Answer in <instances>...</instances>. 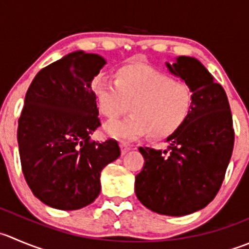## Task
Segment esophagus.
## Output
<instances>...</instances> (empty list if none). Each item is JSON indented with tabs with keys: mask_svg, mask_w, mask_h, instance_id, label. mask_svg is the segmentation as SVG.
<instances>
[{
	"mask_svg": "<svg viewBox=\"0 0 249 249\" xmlns=\"http://www.w3.org/2000/svg\"><path fill=\"white\" fill-rule=\"evenodd\" d=\"M120 149H122V154H125L131 149V146L126 142H120Z\"/></svg>",
	"mask_w": 249,
	"mask_h": 249,
	"instance_id": "34e87169",
	"label": "esophagus"
}]
</instances>
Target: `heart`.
Masks as SVG:
<instances>
[{
	"label": "heart",
	"instance_id": "1",
	"mask_svg": "<svg viewBox=\"0 0 249 249\" xmlns=\"http://www.w3.org/2000/svg\"><path fill=\"white\" fill-rule=\"evenodd\" d=\"M93 91L101 113L108 119L119 118L130 106L132 114L106 126L109 136L123 140L147 134L153 140L171 136L189 119L195 101L187 84L141 63L120 67L115 80L97 78Z\"/></svg>",
	"mask_w": 249,
	"mask_h": 249
}]
</instances>
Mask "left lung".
Here are the masks:
<instances>
[{"mask_svg":"<svg viewBox=\"0 0 249 249\" xmlns=\"http://www.w3.org/2000/svg\"><path fill=\"white\" fill-rule=\"evenodd\" d=\"M166 66L194 90V107L185 124L166 139L165 151L140 147L144 164L135 178V191L151 211L181 216L204 208L219 192L235 130L225 90L201 62L181 55Z\"/></svg>","mask_w":249,"mask_h":249,"instance_id":"left-lung-1","label":"left lung"}]
</instances>
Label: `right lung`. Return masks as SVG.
Listing matches in <instances>:
<instances>
[{
  "mask_svg": "<svg viewBox=\"0 0 249 249\" xmlns=\"http://www.w3.org/2000/svg\"><path fill=\"white\" fill-rule=\"evenodd\" d=\"M106 60L83 51L41 69L25 95L18 122L21 171L41 202L62 211L92 203L101 171L120 156L114 139L92 141L101 126L93 76Z\"/></svg>",
  "mask_w": 249,
  "mask_h": 249,
  "instance_id": "right-lung-1",
  "label": "right lung"
}]
</instances>
